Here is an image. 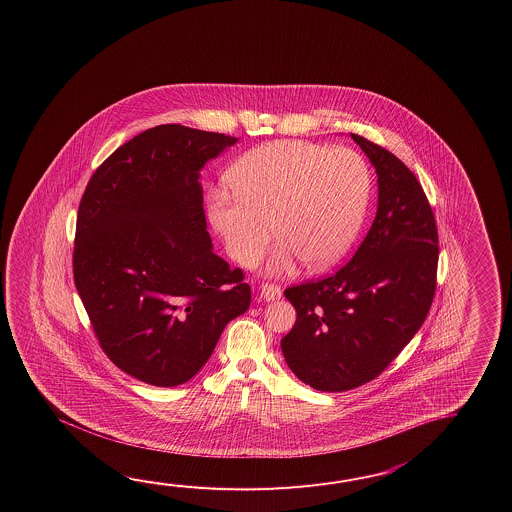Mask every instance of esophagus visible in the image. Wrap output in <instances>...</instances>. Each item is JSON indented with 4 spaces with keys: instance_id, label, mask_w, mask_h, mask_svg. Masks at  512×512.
Here are the masks:
<instances>
[{
    "instance_id": "1",
    "label": "esophagus",
    "mask_w": 512,
    "mask_h": 512,
    "mask_svg": "<svg viewBox=\"0 0 512 512\" xmlns=\"http://www.w3.org/2000/svg\"><path fill=\"white\" fill-rule=\"evenodd\" d=\"M260 296L265 302H272V300H278L282 296V289L274 283H263L260 287Z\"/></svg>"
}]
</instances>
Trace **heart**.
Masks as SVG:
<instances>
[{
  "instance_id": "heart-1",
  "label": "heart",
  "mask_w": 512,
  "mask_h": 512,
  "mask_svg": "<svg viewBox=\"0 0 512 512\" xmlns=\"http://www.w3.org/2000/svg\"><path fill=\"white\" fill-rule=\"evenodd\" d=\"M230 186H212L208 221L230 258L252 265L271 240L267 271L291 272L305 261L326 271L359 236L371 194L370 168L349 148L315 142H269L245 153L230 170Z\"/></svg>"
}]
</instances>
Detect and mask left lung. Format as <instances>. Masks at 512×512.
<instances>
[{"label":"left lung","mask_w":512,"mask_h":512,"mask_svg":"<svg viewBox=\"0 0 512 512\" xmlns=\"http://www.w3.org/2000/svg\"><path fill=\"white\" fill-rule=\"evenodd\" d=\"M377 174V214L355 256L318 282L285 289L296 309L287 366L320 392L373 381L423 326L434 300L437 229L423 186L393 153L351 133Z\"/></svg>","instance_id":"8db88e82"}]
</instances>
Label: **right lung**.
Segmentation results:
<instances>
[{
    "label": "right lung",
    "instance_id": "add662e5",
    "mask_svg": "<svg viewBox=\"0 0 512 512\" xmlns=\"http://www.w3.org/2000/svg\"><path fill=\"white\" fill-rule=\"evenodd\" d=\"M236 142L155 126L111 153L80 201L78 294L111 362L146 384L190 381L251 305L243 272L214 252L199 181L203 166Z\"/></svg>",
    "mask_w": 512,
    "mask_h": 512
}]
</instances>
